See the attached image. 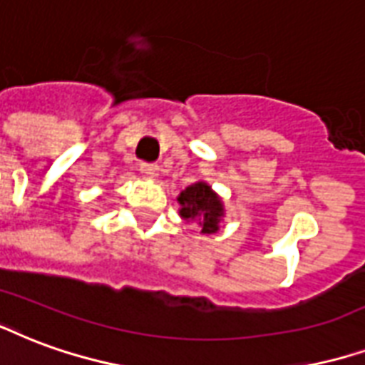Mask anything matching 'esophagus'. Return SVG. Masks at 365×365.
I'll return each instance as SVG.
<instances>
[{"label":"esophagus","instance_id":"34e87169","mask_svg":"<svg viewBox=\"0 0 365 365\" xmlns=\"http://www.w3.org/2000/svg\"><path fill=\"white\" fill-rule=\"evenodd\" d=\"M139 172H141L145 178H156L158 166L153 164V162H141V164H139Z\"/></svg>","mask_w":365,"mask_h":365}]
</instances>
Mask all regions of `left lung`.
<instances>
[{
	"label": "left lung",
	"mask_w": 365,
	"mask_h": 365,
	"mask_svg": "<svg viewBox=\"0 0 365 365\" xmlns=\"http://www.w3.org/2000/svg\"><path fill=\"white\" fill-rule=\"evenodd\" d=\"M180 215L185 220H197L203 234H212L218 230V220L222 217V203L215 195V191L203 182L193 183L180 193Z\"/></svg>",
	"instance_id": "obj_1"
}]
</instances>
